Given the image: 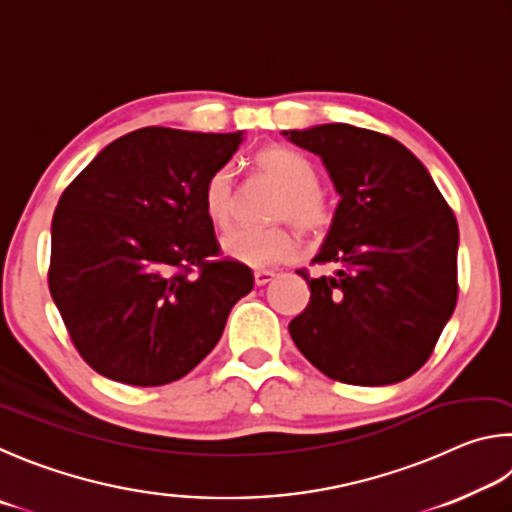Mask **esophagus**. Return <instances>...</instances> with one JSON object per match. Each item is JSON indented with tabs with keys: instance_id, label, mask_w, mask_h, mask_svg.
<instances>
[{
	"instance_id": "34e87169",
	"label": "esophagus",
	"mask_w": 512,
	"mask_h": 512,
	"mask_svg": "<svg viewBox=\"0 0 512 512\" xmlns=\"http://www.w3.org/2000/svg\"><path fill=\"white\" fill-rule=\"evenodd\" d=\"M274 276H276V272H272V270H258V272H254V281L258 288H261V285H267L270 281H274Z\"/></svg>"
}]
</instances>
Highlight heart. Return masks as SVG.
<instances>
[{
    "instance_id": "b5f03b06",
    "label": "heart",
    "mask_w": 512,
    "mask_h": 512,
    "mask_svg": "<svg viewBox=\"0 0 512 512\" xmlns=\"http://www.w3.org/2000/svg\"><path fill=\"white\" fill-rule=\"evenodd\" d=\"M258 173L274 179L283 191L274 204V220H290L303 233H319L330 224V206L321 193L319 170L301 152L285 146H267L254 155ZM206 218L215 227H227L233 218V168L220 166L206 177L202 188ZM222 251L247 267H272L297 254V238L288 227H233L224 233Z\"/></svg>"
}]
</instances>
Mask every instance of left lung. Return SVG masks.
Returning <instances> with one entry per match:
<instances>
[{
	"mask_svg": "<svg viewBox=\"0 0 512 512\" xmlns=\"http://www.w3.org/2000/svg\"><path fill=\"white\" fill-rule=\"evenodd\" d=\"M324 161L342 195L290 321L299 351L330 380L380 387L423 366L459 297V224L427 168L387 134L348 123L283 132Z\"/></svg>",
	"mask_w": 512,
	"mask_h": 512,
	"instance_id": "1",
	"label": "left lung"
}]
</instances>
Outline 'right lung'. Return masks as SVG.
Wrapping results in <instances>:
<instances>
[{
  "label": "right lung",
  "mask_w": 512,
  "mask_h": 512,
  "mask_svg": "<svg viewBox=\"0 0 512 512\" xmlns=\"http://www.w3.org/2000/svg\"><path fill=\"white\" fill-rule=\"evenodd\" d=\"M242 132L123 134L60 195L49 290L80 357L105 378L161 387L213 351L233 303L254 288L222 258L202 188Z\"/></svg>",
  "instance_id": "obj_1"
}]
</instances>
